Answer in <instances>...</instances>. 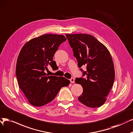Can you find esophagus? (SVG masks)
Masks as SVG:
<instances>
[{
  "label": "esophagus",
  "mask_w": 133,
  "mask_h": 133,
  "mask_svg": "<svg viewBox=\"0 0 133 133\" xmlns=\"http://www.w3.org/2000/svg\"><path fill=\"white\" fill-rule=\"evenodd\" d=\"M70 81H71V83H75V79L74 78H71L70 79Z\"/></svg>",
  "instance_id": "obj_1"
}]
</instances>
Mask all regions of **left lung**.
<instances>
[{"mask_svg":"<svg viewBox=\"0 0 133 133\" xmlns=\"http://www.w3.org/2000/svg\"><path fill=\"white\" fill-rule=\"evenodd\" d=\"M66 36L78 67L87 66V71L83 73V76L87 75V79L79 78L75 80L83 89L78 100L89 107H99L106 102L115 81V68L111 54L104 44L91 35L66 34Z\"/></svg>","mask_w":133,"mask_h":133,"instance_id":"left-lung-1","label":"left lung"}]
</instances>
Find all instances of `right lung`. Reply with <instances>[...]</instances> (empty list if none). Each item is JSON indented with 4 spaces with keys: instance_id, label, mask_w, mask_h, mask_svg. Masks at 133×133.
Wrapping results in <instances>:
<instances>
[{
    "instance_id": "1",
    "label": "right lung",
    "mask_w": 133,
    "mask_h": 133,
    "mask_svg": "<svg viewBox=\"0 0 133 133\" xmlns=\"http://www.w3.org/2000/svg\"><path fill=\"white\" fill-rule=\"evenodd\" d=\"M66 41L63 35L43 34L29 40L19 52L16 69L18 84L32 105L39 107L48 104L62 87L70 84L65 77L48 76L45 72L49 66L57 67L53 56Z\"/></svg>"
}]
</instances>
